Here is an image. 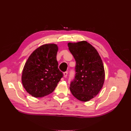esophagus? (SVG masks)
Here are the masks:
<instances>
[{
  "instance_id": "1",
  "label": "esophagus",
  "mask_w": 131,
  "mask_h": 131,
  "mask_svg": "<svg viewBox=\"0 0 131 131\" xmlns=\"http://www.w3.org/2000/svg\"><path fill=\"white\" fill-rule=\"evenodd\" d=\"M63 74H64V78H67V75H68V72H65L64 73H63Z\"/></svg>"
}]
</instances>
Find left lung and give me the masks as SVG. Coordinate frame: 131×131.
I'll list each match as a JSON object with an SVG mask.
<instances>
[{
  "mask_svg": "<svg viewBox=\"0 0 131 131\" xmlns=\"http://www.w3.org/2000/svg\"><path fill=\"white\" fill-rule=\"evenodd\" d=\"M68 46L76 62L70 90L79 101L88 102L97 96L103 86V63L97 50L86 41L69 42Z\"/></svg>",
  "mask_w": 131,
  "mask_h": 131,
  "instance_id": "1",
  "label": "left lung"
}]
</instances>
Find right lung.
<instances>
[{"instance_id": "1", "label": "right lung", "mask_w": 131, "mask_h": 131, "mask_svg": "<svg viewBox=\"0 0 131 131\" xmlns=\"http://www.w3.org/2000/svg\"><path fill=\"white\" fill-rule=\"evenodd\" d=\"M58 46L47 43L34 50L23 68L22 82L33 97H42L52 93L63 75L56 59Z\"/></svg>"}]
</instances>
